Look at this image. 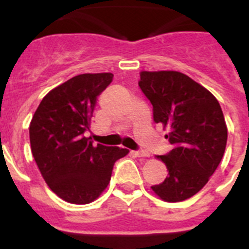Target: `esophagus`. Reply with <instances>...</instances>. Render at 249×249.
Masks as SVG:
<instances>
[{
  "label": "esophagus",
  "instance_id": "esophagus-1",
  "mask_svg": "<svg viewBox=\"0 0 249 249\" xmlns=\"http://www.w3.org/2000/svg\"><path fill=\"white\" fill-rule=\"evenodd\" d=\"M133 155L137 156V157H147L148 153L146 151H133Z\"/></svg>",
  "mask_w": 249,
  "mask_h": 249
}]
</instances>
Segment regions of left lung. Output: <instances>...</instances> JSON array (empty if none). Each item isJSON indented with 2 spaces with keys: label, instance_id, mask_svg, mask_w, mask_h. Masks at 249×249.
<instances>
[{
  "label": "left lung",
  "instance_id": "obj_1",
  "mask_svg": "<svg viewBox=\"0 0 249 249\" xmlns=\"http://www.w3.org/2000/svg\"><path fill=\"white\" fill-rule=\"evenodd\" d=\"M140 89L153 107V121L168 127L173 148L157 156L168 176L151 188L166 202H181L206 186L227 144L218 101L203 86L177 71L141 72Z\"/></svg>",
  "mask_w": 249,
  "mask_h": 249
}]
</instances>
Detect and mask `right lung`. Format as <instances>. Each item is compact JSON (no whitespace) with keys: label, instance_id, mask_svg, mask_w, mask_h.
<instances>
[{"label":"right lung","instance_id":"right-lung-1","mask_svg":"<svg viewBox=\"0 0 249 249\" xmlns=\"http://www.w3.org/2000/svg\"><path fill=\"white\" fill-rule=\"evenodd\" d=\"M112 73H83L46 94L30 123L32 155L43 179L59 198L91 203L111 181L114 162L128 149L93 146L89 131L97 98Z\"/></svg>","mask_w":249,"mask_h":249}]
</instances>
